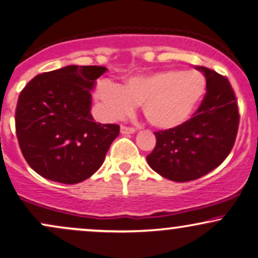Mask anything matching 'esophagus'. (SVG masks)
Listing matches in <instances>:
<instances>
[{"label":"esophagus","mask_w":258,"mask_h":258,"mask_svg":"<svg viewBox=\"0 0 258 258\" xmlns=\"http://www.w3.org/2000/svg\"><path fill=\"white\" fill-rule=\"evenodd\" d=\"M135 130L136 129L133 128V126H128V125L120 126V133H122V134H134Z\"/></svg>","instance_id":"1"}]
</instances>
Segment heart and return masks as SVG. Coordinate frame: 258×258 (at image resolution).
Here are the masks:
<instances>
[{
  "label": "heart",
  "mask_w": 258,
  "mask_h": 258,
  "mask_svg": "<svg viewBox=\"0 0 258 258\" xmlns=\"http://www.w3.org/2000/svg\"><path fill=\"white\" fill-rule=\"evenodd\" d=\"M207 92L204 76L196 71L166 69L130 77L120 86L100 82L95 95L111 117H120L134 105L142 106L147 122L174 129L192 116Z\"/></svg>",
  "instance_id": "b5f03b06"
}]
</instances>
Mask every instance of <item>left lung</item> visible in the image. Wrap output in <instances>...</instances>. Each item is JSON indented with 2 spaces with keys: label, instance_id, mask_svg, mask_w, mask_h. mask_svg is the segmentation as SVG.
Returning <instances> with one entry per match:
<instances>
[{
  "label": "left lung",
  "instance_id": "left-lung-1",
  "mask_svg": "<svg viewBox=\"0 0 258 258\" xmlns=\"http://www.w3.org/2000/svg\"><path fill=\"white\" fill-rule=\"evenodd\" d=\"M207 78V93L198 110L180 126L159 130L147 163L163 177L187 182L204 176L227 158L239 128L238 100L228 78L198 68Z\"/></svg>",
  "mask_w": 258,
  "mask_h": 258
}]
</instances>
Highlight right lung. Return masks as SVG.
I'll return each mask as SVG.
<instances>
[{"label":"right lung","instance_id":"1","mask_svg":"<svg viewBox=\"0 0 258 258\" xmlns=\"http://www.w3.org/2000/svg\"><path fill=\"white\" fill-rule=\"evenodd\" d=\"M104 66H66L43 72L21 90L15 133L24 158L37 174L74 184L90 177L104 163L118 124L94 122L92 94Z\"/></svg>","mask_w":258,"mask_h":258}]
</instances>
